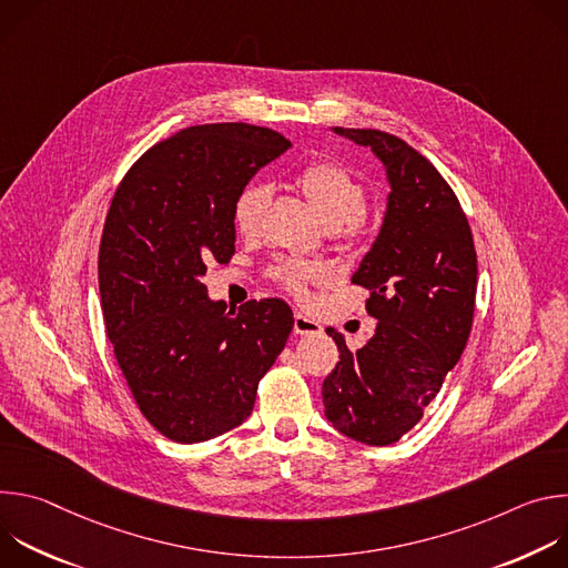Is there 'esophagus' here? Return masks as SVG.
<instances>
[{
    "instance_id": "esophagus-1",
    "label": "esophagus",
    "mask_w": 568,
    "mask_h": 568,
    "mask_svg": "<svg viewBox=\"0 0 568 568\" xmlns=\"http://www.w3.org/2000/svg\"><path fill=\"white\" fill-rule=\"evenodd\" d=\"M318 333H321V326L314 318L301 312L294 314V335H318Z\"/></svg>"
}]
</instances>
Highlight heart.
I'll use <instances>...</instances> for the list:
<instances>
[{
  "label": "heart",
  "mask_w": 568,
  "mask_h": 568,
  "mask_svg": "<svg viewBox=\"0 0 568 568\" xmlns=\"http://www.w3.org/2000/svg\"><path fill=\"white\" fill-rule=\"evenodd\" d=\"M292 186L305 197L310 209L328 229H339L346 223V235H357L362 231L366 193L362 182L346 166L337 164V161H314L294 175ZM267 204V186L252 184L242 191L233 204V224L237 233L247 237L258 235ZM272 276L294 296L303 298L307 294V283H316L321 272L301 261L283 258L272 267Z\"/></svg>",
  "instance_id": "obj_1"
}]
</instances>
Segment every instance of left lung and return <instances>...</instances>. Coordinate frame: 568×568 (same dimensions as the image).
Returning <instances> with one entry per match:
<instances>
[{"label": "left lung", "mask_w": 568, "mask_h": 568, "mask_svg": "<svg viewBox=\"0 0 568 568\" xmlns=\"http://www.w3.org/2000/svg\"><path fill=\"white\" fill-rule=\"evenodd\" d=\"M371 148L390 186L382 229L353 283L371 290L375 335L357 353L328 328L339 362L323 379L326 418L384 447L414 429L460 359L474 318L476 252L458 197L429 159L379 130L335 128Z\"/></svg>", "instance_id": "8db88e82"}]
</instances>
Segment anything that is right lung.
<instances>
[{
	"label": "right lung",
	"mask_w": 568,
	"mask_h": 568,
	"mask_svg": "<svg viewBox=\"0 0 568 568\" xmlns=\"http://www.w3.org/2000/svg\"><path fill=\"white\" fill-rule=\"evenodd\" d=\"M292 143L250 123L186 128L145 150L103 226L99 290L114 357L145 420L175 443L245 423L292 333L285 301H211L206 263L235 252L233 204Z\"/></svg>",
	"instance_id": "obj_1"
}]
</instances>
